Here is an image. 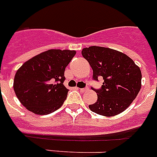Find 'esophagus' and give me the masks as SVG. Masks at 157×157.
<instances>
[{"label": "esophagus", "mask_w": 157, "mask_h": 157, "mask_svg": "<svg viewBox=\"0 0 157 157\" xmlns=\"http://www.w3.org/2000/svg\"><path fill=\"white\" fill-rule=\"evenodd\" d=\"M88 90V88L86 87V88H82V89H80V91L82 92V93H84V92L87 91Z\"/></svg>", "instance_id": "obj_1"}]
</instances>
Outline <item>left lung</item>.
<instances>
[{"label":"left lung","instance_id":"1","mask_svg":"<svg viewBox=\"0 0 157 157\" xmlns=\"http://www.w3.org/2000/svg\"><path fill=\"white\" fill-rule=\"evenodd\" d=\"M93 70V78L99 76L104 82L101 89H94L98 95L94 104L89 105L95 113L115 116L130 105L141 87V71L125 54L111 48L91 46L82 51Z\"/></svg>","mask_w":157,"mask_h":157}]
</instances>
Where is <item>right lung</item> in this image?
<instances>
[{
    "label": "right lung",
    "instance_id": "obj_1",
    "mask_svg": "<svg viewBox=\"0 0 157 157\" xmlns=\"http://www.w3.org/2000/svg\"><path fill=\"white\" fill-rule=\"evenodd\" d=\"M75 53L51 49L34 56L17 70L13 88L28 110L46 115L62 106L69 91L63 85L64 71Z\"/></svg>",
    "mask_w": 157,
    "mask_h": 157
}]
</instances>
